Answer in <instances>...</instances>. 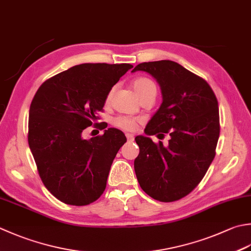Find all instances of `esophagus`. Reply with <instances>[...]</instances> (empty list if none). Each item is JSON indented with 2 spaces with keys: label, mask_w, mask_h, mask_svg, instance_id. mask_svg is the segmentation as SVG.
<instances>
[{
  "label": "esophagus",
  "mask_w": 251,
  "mask_h": 251,
  "mask_svg": "<svg viewBox=\"0 0 251 251\" xmlns=\"http://www.w3.org/2000/svg\"><path fill=\"white\" fill-rule=\"evenodd\" d=\"M125 135H126V138L128 140L134 139V135H132V134H128V132H127V134H125Z\"/></svg>",
  "instance_id": "1"
}]
</instances>
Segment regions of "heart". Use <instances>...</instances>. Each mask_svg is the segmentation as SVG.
Masks as SVG:
<instances>
[{
	"instance_id": "b5f03b06",
	"label": "heart",
	"mask_w": 251,
	"mask_h": 251,
	"mask_svg": "<svg viewBox=\"0 0 251 251\" xmlns=\"http://www.w3.org/2000/svg\"><path fill=\"white\" fill-rule=\"evenodd\" d=\"M132 88H134L135 92L137 93V96L142 98L146 95H148L150 92H156V87L155 83L152 81L151 79L147 77H138L132 81ZM113 91L114 89H111L110 92L107 93L106 96V103H110L112 96H113ZM139 124V120L137 119H132V117L128 116H117L113 120V125L117 128L126 130V131H132L137 128V126Z\"/></svg>"
}]
</instances>
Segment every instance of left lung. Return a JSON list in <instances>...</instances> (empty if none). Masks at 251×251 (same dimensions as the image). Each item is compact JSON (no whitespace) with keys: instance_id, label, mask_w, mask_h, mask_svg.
<instances>
[{"instance_id":"obj_1","label":"left lung","mask_w":251,"mask_h":251,"mask_svg":"<svg viewBox=\"0 0 251 251\" xmlns=\"http://www.w3.org/2000/svg\"><path fill=\"white\" fill-rule=\"evenodd\" d=\"M150 74L159 82L162 104L137 136L139 154L134 166L142 190L155 200L172 202L191 193L215 156L220 136L219 104L203 78L178 63L162 60L138 64L131 72ZM169 133L166 147L148 135Z\"/></svg>"}]
</instances>
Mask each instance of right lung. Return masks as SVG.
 I'll return each instance as SVG.
<instances>
[{"mask_svg": "<svg viewBox=\"0 0 251 251\" xmlns=\"http://www.w3.org/2000/svg\"><path fill=\"white\" fill-rule=\"evenodd\" d=\"M131 67L80 64L44 81L34 95L29 110V148L44 186L62 202L87 205L104 191L113 160L126 137L116 128L90 139H83L81 132L99 119L97 113L103 110L107 93Z\"/></svg>", "mask_w": 251, "mask_h": 251, "instance_id": "1", "label": "right lung"}]
</instances>
